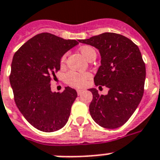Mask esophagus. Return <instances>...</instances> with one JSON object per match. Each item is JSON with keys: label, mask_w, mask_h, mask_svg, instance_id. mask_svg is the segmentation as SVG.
Here are the masks:
<instances>
[{"label": "esophagus", "mask_w": 160, "mask_h": 160, "mask_svg": "<svg viewBox=\"0 0 160 160\" xmlns=\"http://www.w3.org/2000/svg\"><path fill=\"white\" fill-rule=\"evenodd\" d=\"M76 91H77L78 95H80L81 93L84 92V89H76Z\"/></svg>", "instance_id": "esophagus-1"}]
</instances>
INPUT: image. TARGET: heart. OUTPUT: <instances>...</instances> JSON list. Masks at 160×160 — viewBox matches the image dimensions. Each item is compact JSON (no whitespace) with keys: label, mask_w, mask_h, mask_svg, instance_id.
<instances>
[{"label":"heart","mask_w":160,"mask_h":160,"mask_svg":"<svg viewBox=\"0 0 160 160\" xmlns=\"http://www.w3.org/2000/svg\"><path fill=\"white\" fill-rule=\"evenodd\" d=\"M80 52L84 58L87 60H89L93 57L96 58V51L95 49L90 46H83L80 49ZM66 61V55L63 56L61 60L62 63H64ZM90 78L89 73H79L76 71H69L66 75V80L69 84L75 87H82L86 84L87 80Z\"/></svg>","instance_id":"b5f03b06"}]
</instances>
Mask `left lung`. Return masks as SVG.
I'll return each mask as SVG.
<instances>
[{
  "instance_id": "left-lung-1",
  "label": "left lung",
  "mask_w": 160,
  "mask_h": 160,
  "mask_svg": "<svg viewBox=\"0 0 160 160\" xmlns=\"http://www.w3.org/2000/svg\"><path fill=\"white\" fill-rule=\"evenodd\" d=\"M79 42L94 47L100 53L101 66L94 76L95 85L108 88L99 95L94 88L89 112L97 124L115 129L127 122L144 93L145 65L140 49L123 35L103 33ZM101 87V86H100Z\"/></svg>"
}]
</instances>
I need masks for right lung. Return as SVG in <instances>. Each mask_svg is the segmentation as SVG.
Wrapping results in <instances>:
<instances>
[{"instance_id": "add662e5", "label": "right lung", "mask_w": 160, "mask_h": 160, "mask_svg": "<svg viewBox=\"0 0 160 160\" xmlns=\"http://www.w3.org/2000/svg\"><path fill=\"white\" fill-rule=\"evenodd\" d=\"M76 40L49 33L35 35L17 51L11 63L10 83L19 110L31 125L44 132L64 127L77 92L66 87L62 93L51 90V81L61 68L65 53Z\"/></svg>"}]
</instances>
